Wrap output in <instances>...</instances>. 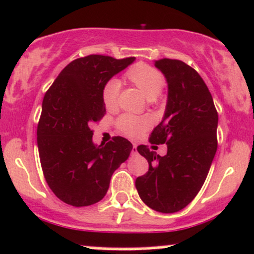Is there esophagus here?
I'll return each instance as SVG.
<instances>
[{
  "label": "esophagus",
  "instance_id": "esophagus-1",
  "mask_svg": "<svg viewBox=\"0 0 254 254\" xmlns=\"http://www.w3.org/2000/svg\"><path fill=\"white\" fill-rule=\"evenodd\" d=\"M138 153V151H136V145L133 144V149H132V155H136Z\"/></svg>",
  "mask_w": 254,
  "mask_h": 254
}]
</instances>
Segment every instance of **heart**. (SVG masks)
Listing matches in <instances>:
<instances>
[{
    "instance_id": "heart-1",
    "label": "heart",
    "mask_w": 254,
    "mask_h": 254,
    "mask_svg": "<svg viewBox=\"0 0 254 254\" xmlns=\"http://www.w3.org/2000/svg\"><path fill=\"white\" fill-rule=\"evenodd\" d=\"M127 76L149 101L157 98L164 85L163 74L159 72L157 68L146 64L133 65L127 72ZM120 87H121V82L119 79L114 78L105 82L103 90H102V99H103V103L107 109H114L118 105ZM151 124L152 121L147 116L139 118V116L128 115V114L122 115L118 120L119 129L124 134L133 136V138L147 129Z\"/></svg>"
}]
</instances>
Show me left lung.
Returning <instances> with one entry per match:
<instances>
[{
  "label": "left lung",
  "instance_id": "8db88e82",
  "mask_svg": "<svg viewBox=\"0 0 254 254\" xmlns=\"http://www.w3.org/2000/svg\"><path fill=\"white\" fill-rule=\"evenodd\" d=\"M168 84L162 121L153 128L151 144H167L159 156L146 145L138 152L149 162V172L135 180L139 196L152 210L178 212L198 194L217 150L218 115L201 76L180 60L155 61Z\"/></svg>",
  "mask_w": 254,
  "mask_h": 254
}]
</instances>
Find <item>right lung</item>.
Masks as SVG:
<instances>
[{
	"label": "right lung",
	"instance_id": "obj_1",
	"mask_svg": "<svg viewBox=\"0 0 254 254\" xmlns=\"http://www.w3.org/2000/svg\"><path fill=\"white\" fill-rule=\"evenodd\" d=\"M89 55L65 65L45 93L37 128L44 178L60 200L89 206L107 194L113 173L127 161L133 145L122 136L96 145L91 125L105 114V82L134 62Z\"/></svg>",
	"mask_w": 254,
	"mask_h": 254
}]
</instances>
